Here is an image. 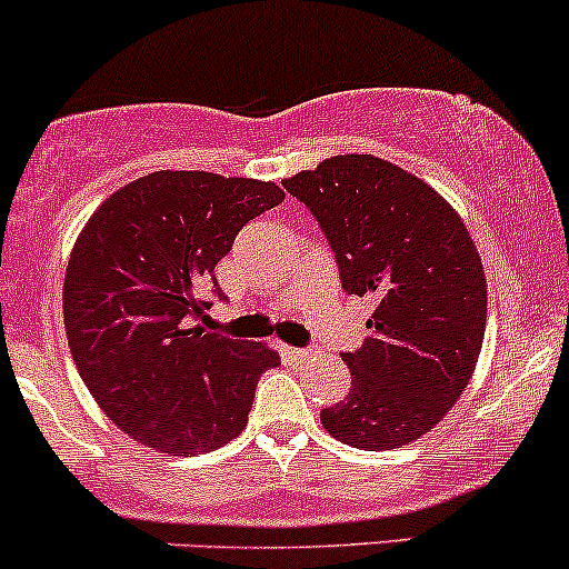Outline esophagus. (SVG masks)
<instances>
[{
	"label": "esophagus",
	"instance_id": "34e87169",
	"mask_svg": "<svg viewBox=\"0 0 569 569\" xmlns=\"http://www.w3.org/2000/svg\"><path fill=\"white\" fill-rule=\"evenodd\" d=\"M287 352V357H292V360H298V362H303V360H309L311 355H315V349H284Z\"/></svg>",
	"mask_w": 569,
	"mask_h": 569
}]
</instances>
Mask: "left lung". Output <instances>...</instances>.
<instances>
[{
	"mask_svg": "<svg viewBox=\"0 0 569 569\" xmlns=\"http://www.w3.org/2000/svg\"><path fill=\"white\" fill-rule=\"evenodd\" d=\"M328 236L343 290L376 301L370 338L343 355L352 389L319 413L355 449H400L430 432L473 376L487 277L468 226L411 171L333 156L282 182Z\"/></svg>",
	"mask_w": 569,
	"mask_h": 569,
	"instance_id": "left-lung-1",
	"label": "left lung"
}]
</instances>
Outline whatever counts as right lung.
Listing matches in <instances>:
<instances>
[{
    "label": "right lung",
    "instance_id": "add662e5",
    "mask_svg": "<svg viewBox=\"0 0 569 569\" xmlns=\"http://www.w3.org/2000/svg\"><path fill=\"white\" fill-rule=\"evenodd\" d=\"M282 199L273 182L166 169L114 190L86 222L63 277V325L78 373L126 436L188 457L247 427L279 352L201 319L236 233Z\"/></svg>",
    "mask_w": 569,
    "mask_h": 569
}]
</instances>
